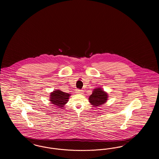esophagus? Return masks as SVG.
Returning a JSON list of instances; mask_svg holds the SVG:
<instances>
[{
    "instance_id": "obj_1",
    "label": "esophagus",
    "mask_w": 159,
    "mask_h": 159,
    "mask_svg": "<svg viewBox=\"0 0 159 159\" xmlns=\"http://www.w3.org/2000/svg\"><path fill=\"white\" fill-rule=\"evenodd\" d=\"M76 92L78 94H82V93H83V91L80 90V89H76Z\"/></svg>"
}]
</instances>
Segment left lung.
<instances>
[{"label": "left lung", "instance_id": "left-lung-1", "mask_svg": "<svg viewBox=\"0 0 159 159\" xmlns=\"http://www.w3.org/2000/svg\"><path fill=\"white\" fill-rule=\"evenodd\" d=\"M108 98V94L101 88L93 89L89 101L93 107H99L106 103Z\"/></svg>", "mask_w": 159, "mask_h": 159}]
</instances>
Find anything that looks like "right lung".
Wrapping results in <instances>:
<instances>
[{
	"label": "right lung",
	"instance_id": "1",
	"mask_svg": "<svg viewBox=\"0 0 159 159\" xmlns=\"http://www.w3.org/2000/svg\"><path fill=\"white\" fill-rule=\"evenodd\" d=\"M70 96V94L69 93L56 89L51 93L49 101L55 106L62 108L67 103Z\"/></svg>",
	"mask_w": 159,
	"mask_h": 159
}]
</instances>
